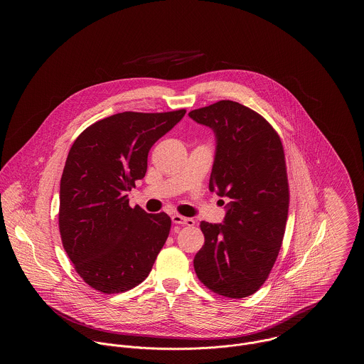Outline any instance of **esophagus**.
Masks as SVG:
<instances>
[{
  "mask_svg": "<svg viewBox=\"0 0 364 364\" xmlns=\"http://www.w3.org/2000/svg\"><path fill=\"white\" fill-rule=\"evenodd\" d=\"M172 221H173V224H178V225H195V220L188 218V217H183V215H178V214H174V215H172Z\"/></svg>",
  "mask_w": 364,
  "mask_h": 364,
  "instance_id": "obj_1",
  "label": "esophagus"
}]
</instances>
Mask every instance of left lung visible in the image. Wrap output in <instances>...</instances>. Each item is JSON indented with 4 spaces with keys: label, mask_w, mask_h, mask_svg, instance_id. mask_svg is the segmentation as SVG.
Masks as SVG:
<instances>
[{
    "label": "left lung",
    "mask_w": 364,
    "mask_h": 364,
    "mask_svg": "<svg viewBox=\"0 0 364 364\" xmlns=\"http://www.w3.org/2000/svg\"><path fill=\"white\" fill-rule=\"evenodd\" d=\"M217 138L208 188L230 202L224 224L200 223L205 244L195 273L214 294L242 299L267 279L282 244L289 208L285 154L259 113L220 101L188 113Z\"/></svg>",
    "instance_id": "obj_1"
}]
</instances>
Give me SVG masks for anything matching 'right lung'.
<instances>
[{
	"mask_svg": "<svg viewBox=\"0 0 364 364\" xmlns=\"http://www.w3.org/2000/svg\"><path fill=\"white\" fill-rule=\"evenodd\" d=\"M184 114L117 113L90 125L70 147L60 183V235L76 273L102 294L144 281L169 236L171 217L131 208L127 192L144 177L153 144Z\"/></svg>",
	"mask_w": 364,
	"mask_h": 364,
	"instance_id": "1",
	"label": "right lung"
}]
</instances>
